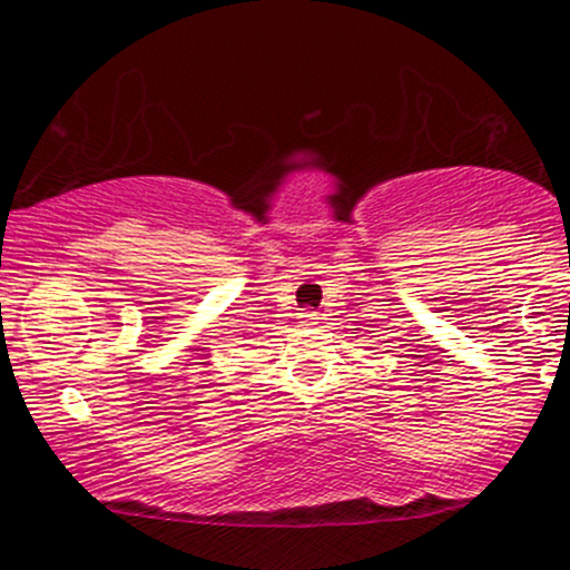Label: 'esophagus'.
I'll use <instances>...</instances> for the list:
<instances>
[{
    "label": "esophagus",
    "instance_id": "obj_1",
    "mask_svg": "<svg viewBox=\"0 0 570 570\" xmlns=\"http://www.w3.org/2000/svg\"><path fill=\"white\" fill-rule=\"evenodd\" d=\"M311 316H314V314H303V322H305V324H311V322H314V318H311Z\"/></svg>",
    "mask_w": 570,
    "mask_h": 570
}]
</instances>
